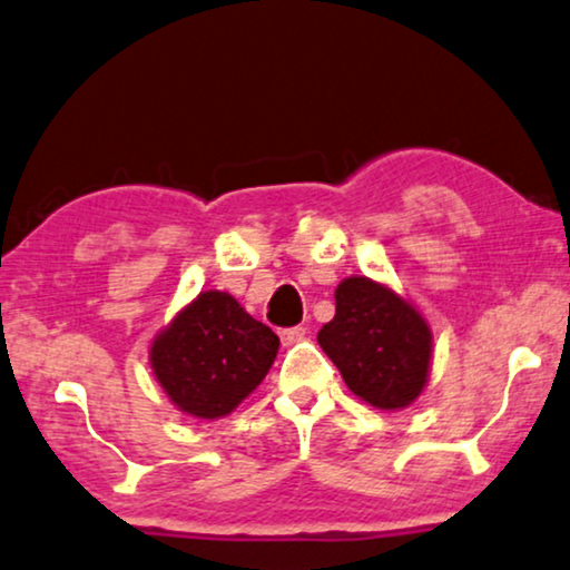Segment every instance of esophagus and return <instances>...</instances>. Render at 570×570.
Wrapping results in <instances>:
<instances>
[{"instance_id": "34e87169", "label": "esophagus", "mask_w": 570, "mask_h": 570, "mask_svg": "<svg viewBox=\"0 0 570 570\" xmlns=\"http://www.w3.org/2000/svg\"><path fill=\"white\" fill-rule=\"evenodd\" d=\"M304 335H307V327H304V325L284 327V331H282V343H284V346H294V343L304 341Z\"/></svg>"}]
</instances>
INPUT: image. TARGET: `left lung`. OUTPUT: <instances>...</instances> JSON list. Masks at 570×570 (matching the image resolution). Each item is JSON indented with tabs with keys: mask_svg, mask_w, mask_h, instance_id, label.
<instances>
[{
	"mask_svg": "<svg viewBox=\"0 0 570 570\" xmlns=\"http://www.w3.org/2000/svg\"><path fill=\"white\" fill-rule=\"evenodd\" d=\"M317 343L356 397L380 411H400L429 382L431 327L411 302L366 276L335 288V317Z\"/></svg>",
	"mask_w": 570,
	"mask_h": 570,
	"instance_id": "1",
	"label": "left lung"
}]
</instances>
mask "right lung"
Masks as SVG:
<instances>
[{
    "instance_id": "obj_1",
    "label": "right lung",
    "mask_w": 570,
    "mask_h": 570,
    "mask_svg": "<svg viewBox=\"0 0 570 570\" xmlns=\"http://www.w3.org/2000/svg\"><path fill=\"white\" fill-rule=\"evenodd\" d=\"M278 354V335L247 315L227 292H202L149 348L159 387L194 419H222L263 382Z\"/></svg>"
}]
</instances>
